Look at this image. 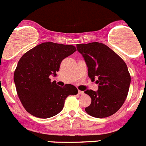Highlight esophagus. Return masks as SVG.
<instances>
[{
	"mask_svg": "<svg viewBox=\"0 0 146 146\" xmlns=\"http://www.w3.org/2000/svg\"><path fill=\"white\" fill-rule=\"evenodd\" d=\"M84 94V92H82V91H79V90H78V94L82 95V94Z\"/></svg>",
	"mask_w": 146,
	"mask_h": 146,
	"instance_id": "34e87169",
	"label": "esophagus"
}]
</instances>
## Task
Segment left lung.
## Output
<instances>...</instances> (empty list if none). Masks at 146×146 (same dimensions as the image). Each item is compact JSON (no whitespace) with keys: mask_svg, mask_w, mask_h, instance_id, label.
<instances>
[{"mask_svg":"<svg viewBox=\"0 0 146 146\" xmlns=\"http://www.w3.org/2000/svg\"><path fill=\"white\" fill-rule=\"evenodd\" d=\"M87 67L88 77L97 79L96 92L86 90L84 93L92 99L85 109L89 115L103 118L111 116L119 110L127 96L131 78L123 60L112 50L99 42L76 44Z\"/></svg>","mask_w":146,"mask_h":146,"instance_id":"1","label":"left lung"}]
</instances>
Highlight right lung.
<instances>
[{"instance_id":"1","label":"right lung","mask_w":146,"mask_h":146,"mask_svg":"<svg viewBox=\"0 0 146 146\" xmlns=\"http://www.w3.org/2000/svg\"><path fill=\"white\" fill-rule=\"evenodd\" d=\"M76 51L73 45L44 42L29 50L17 64L13 81L21 104L29 114L39 118H50L63 109L69 95L78 89L71 84L61 87L50 76H56L63 59Z\"/></svg>"}]
</instances>
